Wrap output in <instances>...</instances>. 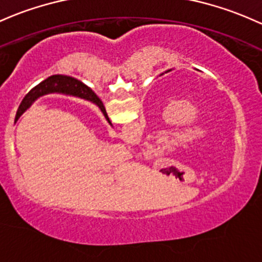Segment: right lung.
<instances>
[{"label":"right lung","mask_w":262,"mask_h":262,"mask_svg":"<svg viewBox=\"0 0 262 262\" xmlns=\"http://www.w3.org/2000/svg\"><path fill=\"white\" fill-rule=\"evenodd\" d=\"M50 92H62V94H67V95H74V96H78V97H82L85 100L92 101L95 102L98 107L101 108L102 114L105 115L106 120L108 121V116L106 114V110L103 107L102 102L100 101L96 95L92 92V90L90 87H87L86 85H83L81 81L76 80L74 77H69V76H61V75H55L49 77L47 80L42 81L40 85H37L35 89H32L29 94L25 96L24 100H22L21 105L17 110V114H16V120H18V117L26 111L27 108L30 107L31 103L38 98L42 95H46L50 94Z\"/></svg>","instance_id":"add662e5"}]
</instances>
